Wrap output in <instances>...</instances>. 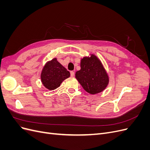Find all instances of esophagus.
I'll return each instance as SVG.
<instances>
[{"mask_svg": "<svg viewBox=\"0 0 150 150\" xmlns=\"http://www.w3.org/2000/svg\"><path fill=\"white\" fill-rule=\"evenodd\" d=\"M70 73H71V76H74V71H71Z\"/></svg>", "mask_w": 150, "mask_h": 150, "instance_id": "esophagus-1", "label": "esophagus"}]
</instances>
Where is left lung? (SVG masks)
<instances>
[{"label": "left lung", "mask_w": 150, "mask_h": 150, "mask_svg": "<svg viewBox=\"0 0 150 150\" xmlns=\"http://www.w3.org/2000/svg\"><path fill=\"white\" fill-rule=\"evenodd\" d=\"M81 69L75 77L86 92L91 94L101 93L106 88L110 78L100 59L93 54L81 59Z\"/></svg>", "instance_id": "8db88e82"}]
</instances>
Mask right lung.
I'll return each instance as SVG.
<instances>
[{"instance_id": "right-lung-1", "label": "right lung", "mask_w": 150, "mask_h": 150, "mask_svg": "<svg viewBox=\"0 0 150 150\" xmlns=\"http://www.w3.org/2000/svg\"><path fill=\"white\" fill-rule=\"evenodd\" d=\"M70 72L54 57L47 61L40 73V80L45 88L54 90L59 87L66 79L69 78Z\"/></svg>"}]
</instances>
